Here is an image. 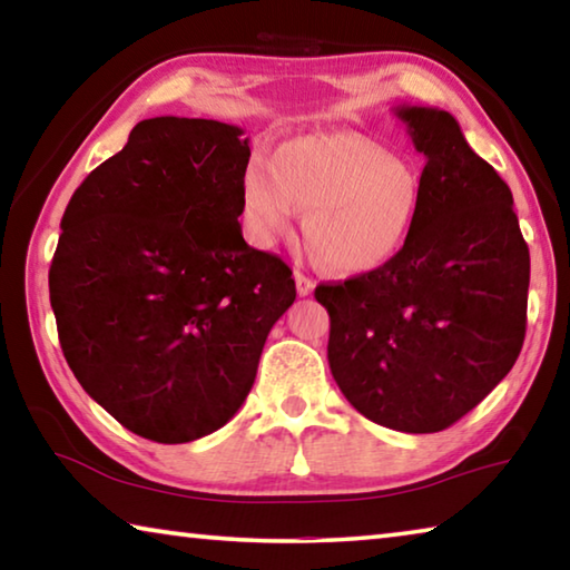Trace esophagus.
I'll list each match as a JSON object with an SVG mask.
<instances>
[{
  "label": "esophagus",
  "mask_w": 570,
  "mask_h": 570,
  "mask_svg": "<svg viewBox=\"0 0 570 570\" xmlns=\"http://www.w3.org/2000/svg\"><path fill=\"white\" fill-rule=\"evenodd\" d=\"M294 282H296V294H298V296H308V294L314 292V286H316V284L312 282V278L304 276L302 272L294 274Z\"/></svg>",
  "instance_id": "esophagus-1"
}]
</instances>
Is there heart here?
<instances>
[{
	"label": "heart",
	"instance_id": "heart-1",
	"mask_svg": "<svg viewBox=\"0 0 570 570\" xmlns=\"http://www.w3.org/2000/svg\"><path fill=\"white\" fill-rule=\"evenodd\" d=\"M422 178L412 163L360 132L304 135L256 156L240 178L248 236L274 246L306 210L308 250L326 272L370 274L400 254L417 224Z\"/></svg>",
	"mask_w": 570,
	"mask_h": 570
}]
</instances>
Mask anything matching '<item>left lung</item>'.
Listing matches in <instances>:
<instances>
[{
  "mask_svg": "<svg viewBox=\"0 0 570 570\" xmlns=\"http://www.w3.org/2000/svg\"><path fill=\"white\" fill-rule=\"evenodd\" d=\"M424 158L407 244L370 274L316 286L330 366L356 412L382 428L440 432L513 370L525 340L530 254L513 193L458 120L402 105Z\"/></svg>",
  "mask_w": 570,
  "mask_h": 570,
  "instance_id": "left-lung-1",
  "label": "left lung"
}]
</instances>
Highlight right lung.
I'll return each mask as SVG.
<instances>
[{"mask_svg": "<svg viewBox=\"0 0 570 570\" xmlns=\"http://www.w3.org/2000/svg\"><path fill=\"white\" fill-rule=\"evenodd\" d=\"M236 125L150 118L72 193L50 304L82 390L135 435L178 445L234 417L296 298L240 236L250 148Z\"/></svg>", "mask_w": 570, "mask_h": 570, "instance_id": "right-lung-1", "label": "right lung"}]
</instances>
